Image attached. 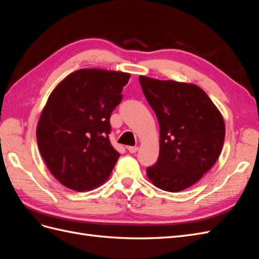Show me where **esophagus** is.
<instances>
[{
  "label": "esophagus",
  "instance_id": "1",
  "mask_svg": "<svg viewBox=\"0 0 259 259\" xmlns=\"http://www.w3.org/2000/svg\"><path fill=\"white\" fill-rule=\"evenodd\" d=\"M127 150L130 153H136L138 151V147L136 146H133V147H128Z\"/></svg>",
  "mask_w": 259,
  "mask_h": 259
}]
</instances>
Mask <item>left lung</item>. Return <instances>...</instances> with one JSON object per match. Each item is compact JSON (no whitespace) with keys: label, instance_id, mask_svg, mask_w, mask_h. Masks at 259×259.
<instances>
[{"label":"left lung","instance_id":"left-lung-1","mask_svg":"<svg viewBox=\"0 0 259 259\" xmlns=\"http://www.w3.org/2000/svg\"><path fill=\"white\" fill-rule=\"evenodd\" d=\"M139 82L160 125V153L148 178L162 190L178 192L194 185L222 152L225 122L206 93L194 84L144 75Z\"/></svg>","mask_w":259,"mask_h":259}]
</instances>
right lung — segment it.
<instances>
[{"label": "right lung", "instance_id": "right-lung-1", "mask_svg": "<svg viewBox=\"0 0 259 259\" xmlns=\"http://www.w3.org/2000/svg\"><path fill=\"white\" fill-rule=\"evenodd\" d=\"M130 77L80 69L50 95L37 123V147L53 176L69 189L91 190L110 176L121 155L109 139L110 116Z\"/></svg>", "mask_w": 259, "mask_h": 259}]
</instances>
